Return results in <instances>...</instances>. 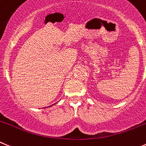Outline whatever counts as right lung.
Here are the masks:
<instances>
[{"instance_id":"add662e5","label":"right lung","mask_w":146,"mask_h":146,"mask_svg":"<svg viewBox=\"0 0 146 146\" xmlns=\"http://www.w3.org/2000/svg\"><path fill=\"white\" fill-rule=\"evenodd\" d=\"M54 105H55V104H54ZM52 105H51V106H49V107H51V106H52Z\"/></svg>"}]
</instances>
